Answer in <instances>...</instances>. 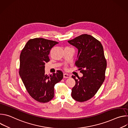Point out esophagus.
<instances>
[{
  "label": "esophagus",
  "instance_id": "esophagus-1",
  "mask_svg": "<svg viewBox=\"0 0 128 128\" xmlns=\"http://www.w3.org/2000/svg\"><path fill=\"white\" fill-rule=\"evenodd\" d=\"M63 77H64V78H70V76H69V74H63Z\"/></svg>",
  "mask_w": 128,
  "mask_h": 128
}]
</instances>
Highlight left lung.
<instances>
[{
	"mask_svg": "<svg viewBox=\"0 0 128 128\" xmlns=\"http://www.w3.org/2000/svg\"><path fill=\"white\" fill-rule=\"evenodd\" d=\"M68 42L78 49L75 65L83 74L78 78L72 76L76 84L72 88L71 96L78 102H84L95 96L105 80L107 62L103 48L100 42L86 34Z\"/></svg>",
	"mask_w": 128,
	"mask_h": 128,
	"instance_id": "obj_1",
	"label": "left lung"
}]
</instances>
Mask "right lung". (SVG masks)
<instances>
[{"instance_id":"obj_1","label":"right lung","mask_w":128,"mask_h":128,"mask_svg":"<svg viewBox=\"0 0 128 128\" xmlns=\"http://www.w3.org/2000/svg\"><path fill=\"white\" fill-rule=\"evenodd\" d=\"M58 44L42 38L31 39L20 54V76L29 94L39 102L46 103L54 98V86L63 78L61 70L49 76L44 71L50 50Z\"/></svg>"}]
</instances>
